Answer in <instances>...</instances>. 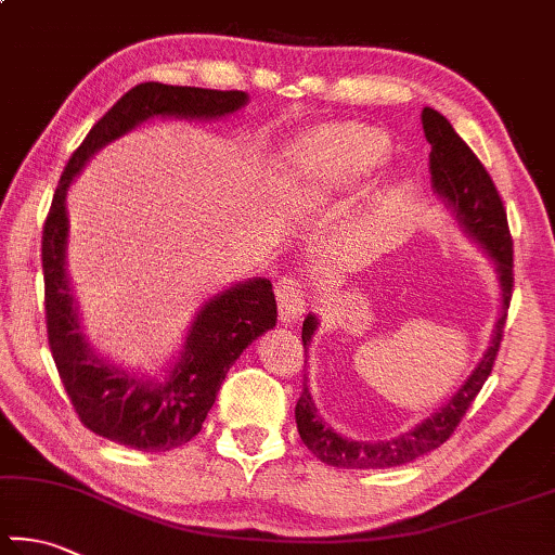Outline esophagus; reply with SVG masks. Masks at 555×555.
I'll list each match as a JSON object with an SVG mask.
<instances>
[{
	"instance_id": "obj_1",
	"label": "esophagus",
	"mask_w": 555,
	"mask_h": 555,
	"mask_svg": "<svg viewBox=\"0 0 555 555\" xmlns=\"http://www.w3.org/2000/svg\"><path fill=\"white\" fill-rule=\"evenodd\" d=\"M304 288L296 284L294 279H281L276 286V298H279V318L286 325H294L306 312V298Z\"/></svg>"
}]
</instances>
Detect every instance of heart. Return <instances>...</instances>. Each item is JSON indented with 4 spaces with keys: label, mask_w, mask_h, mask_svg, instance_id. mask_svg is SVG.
Here are the masks:
<instances>
[{
    "label": "heart",
    "mask_w": 555,
    "mask_h": 555,
    "mask_svg": "<svg viewBox=\"0 0 555 555\" xmlns=\"http://www.w3.org/2000/svg\"><path fill=\"white\" fill-rule=\"evenodd\" d=\"M390 140L378 128L330 124L308 130L284 150L281 184L300 206H327L357 191L386 165Z\"/></svg>",
    "instance_id": "heart-1"
}]
</instances>
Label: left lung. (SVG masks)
Returning a JSON list of instances; mask_svg holds the SVG:
<instances>
[{
  "label": "left lung",
  "instance_id": "obj_1",
  "mask_svg": "<svg viewBox=\"0 0 555 555\" xmlns=\"http://www.w3.org/2000/svg\"><path fill=\"white\" fill-rule=\"evenodd\" d=\"M422 130H425L429 153V175L431 189L441 198V204L451 214L453 223L461 228V233L476 243L482 255L492 261V269L498 274L500 286V318L492 330L490 347L486 354L470 371L468 378L461 383L453 396L441 402L431 415H427L415 427L400 431L398 437L361 441L341 437L332 429L318 412L315 400L308 388V376L304 383V392L296 402V425L304 444L315 456L337 468H392L410 463L437 447L453 435L461 417L466 415L470 402L488 380L492 364H495L502 330H505L507 308L512 298V240L507 230V216L502 208V201L495 184H492L486 167L473 155V150L463 143L461 135L453 130L449 120L435 108L422 111ZM318 315L308 312L304 320V347L308 351L312 335L318 330Z\"/></svg>",
  "mask_w": 555,
  "mask_h": 555
}]
</instances>
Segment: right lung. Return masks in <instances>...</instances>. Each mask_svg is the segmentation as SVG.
Returning <instances> with one entry per match:
<instances>
[{
	"label": "right lung",
	"mask_w": 555,
	"mask_h": 555,
	"mask_svg": "<svg viewBox=\"0 0 555 555\" xmlns=\"http://www.w3.org/2000/svg\"><path fill=\"white\" fill-rule=\"evenodd\" d=\"M249 104L247 92H218L159 82L126 92L69 157L43 230L48 341L75 412L94 435L138 451H172L194 439L214 408L220 383L240 354L276 327L269 279H245L206 298L186 327L184 345L159 374L128 369L99 354L79 318L67 271V191L89 159L153 118L218 120Z\"/></svg>",
	"instance_id": "1"
}]
</instances>
